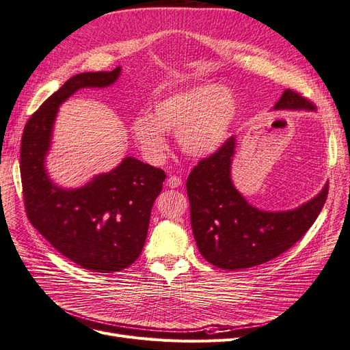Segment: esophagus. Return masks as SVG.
Here are the masks:
<instances>
[{
	"label": "esophagus",
	"mask_w": 350,
	"mask_h": 350,
	"mask_svg": "<svg viewBox=\"0 0 350 350\" xmlns=\"http://www.w3.org/2000/svg\"><path fill=\"white\" fill-rule=\"evenodd\" d=\"M166 185L170 187V188H178V187L183 185V178L176 176V175H171L170 178H167Z\"/></svg>",
	"instance_id": "34e87169"
}]
</instances>
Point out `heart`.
<instances>
[{
	"mask_svg": "<svg viewBox=\"0 0 350 350\" xmlns=\"http://www.w3.org/2000/svg\"><path fill=\"white\" fill-rule=\"evenodd\" d=\"M236 116L233 95L214 83H206L156 101L153 116L140 114L133 120L131 133L149 159L158 161L165 156V131L178 135L187 154L204 158L224 143Z\"/></svg>",
	"mask_w": 350,
	"mask_h": 350,
	"instance_id": "heart-1",
	"label": "heart"
}]
</instances>
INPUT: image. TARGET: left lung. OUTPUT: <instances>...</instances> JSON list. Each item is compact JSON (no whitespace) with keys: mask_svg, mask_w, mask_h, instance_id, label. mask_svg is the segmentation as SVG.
<instances>
[{"mask_svg":"<svg viewBox=\"0 0 350 350\" xmlns=\"http://www.w3.org/2000/svg\"><path fill=\"white\" fill-rule=\"evenodd\" d=\"M276 110H316L294 90H285ZM234 139L201 159L187 179L191 226L198 250L217 268L239 271L282 255L303 237L327 200L329 185L307 204L281 213L260 211L239 194L230 179Z\"/></svg>","mask_w":350,"mask_h":350,"instance_id":"8db88e82","label":"left lung"}]
</instances>
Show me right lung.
Here are the masks:
<instances>
[{"instance_id":"right-lung-1","label":"right lung","mask_w":350,"mask_h":350,"mask_svg":"<svg viewBox=\"0 0 350 350\" xmlns=\"http://www.w3.org/2000/svg\"><path fill=\"white\" fill-rule=\"evenodd\" d=\"M120 75L87 72L69 78L27 120L21 136L20 174L29 221L59 253L94 272H117L133 263L148 236L152 206L166 174L126 158L114 171L95 176L78 189L59 188L47 178L49 149L57 107L79 88L107 87Z\"/></svg>"}]
</instances>
